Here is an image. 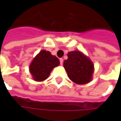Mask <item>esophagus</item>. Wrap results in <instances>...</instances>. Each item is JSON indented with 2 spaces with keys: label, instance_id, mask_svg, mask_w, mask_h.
<instances>
[{
  "label": "esophagus",
  "instance_id": "1",
  "mask_svg": "<svg viewBox=\"0 0 121 121\" xmlns=\"http://www.w3.org/2000/svg\"><path fill=\"white\" fill-rule=\"evenodd\" d=\"M60 61L61 65H62V64H63V58H60Z\"/></svg>",
  "mask_w": 121,
  "mask_h": 121
}]
</instances>
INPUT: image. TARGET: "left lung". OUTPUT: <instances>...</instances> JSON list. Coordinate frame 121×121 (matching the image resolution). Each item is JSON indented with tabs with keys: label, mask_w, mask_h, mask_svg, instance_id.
Returning a JSON list of instances; mask_svg holds the SVG:
<instances>
[{
	"label": "left lung",
	"mask_w": 121,
	"mask_h": 121,
	"mask_svg": "<svg viewBox=\"0 0 121 121\" xmlns=\"http://www.w3.org/2000/svg\"><path fill=\"white\" fill-rule=\"evenodd\" d=\"M67 60L63 61V67L69 78L77 84H86L91 81L94 72L91 60L78 50L67 54Z\"/></svg>",
	"instance_id": "left-lung-1"
}]
</instances>
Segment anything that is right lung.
<instances>
[{
  "label": "right lung",
  "mask_w": 121,
  "mask_h": 121,
  "mask_svg": "<svg viewBox=\"0 0 121 121\" xmlns=\"http://www.w3.org/2000/svg\"><path fill=\"white\" fill-rule=\"evenodd\" d=\"M60 65V61L48 51L42 50L30 63L29 69L35 81L41 82L49 76L50 72Z\"/></svg>",
  "instance_id": "right-lung-1"
}]
</instances>
